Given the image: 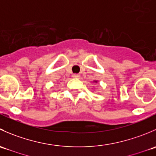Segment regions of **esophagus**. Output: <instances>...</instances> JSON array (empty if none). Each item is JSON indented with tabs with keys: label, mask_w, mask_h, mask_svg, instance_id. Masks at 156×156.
<instances>
[{
	"label": "esophagus",
	"mask_w": 156,
	"mask_h": 156,
	"mask_svg": "<svg viewBox=\"0 0 156 156\" xmlns=\"http://www.w3.org/2000/svg\"><path fill=\"white\" fill-rule=\"evenodd\" d=\"M72 77H73L74 78H80V75L79 74H73V75H72Z\"/></svg>",
	"instance_id": "esophagus-1"
}]
</instances>
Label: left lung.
<instances>
[{
  "instance_id": "1",
  "label": "left lung",
  "mask_w": 156,
  "mask_h": 156,
  "mask_svg": "<svg viewBox=\"0 0 156 156\" xmlns=\"http://www.w3.org/2000/svg\"><path fill=\"white\" fill-rule=\"evenodd\" d=\"M95 82H97V81H95Z\"/></svg>"
}]
</instances>
